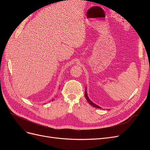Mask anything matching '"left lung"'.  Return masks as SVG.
<instances>
[{"label":"left lung","mask_w":150,"mask_h":150,"mask_svg":"<svg viewBox=\"0 0 150 150\" xmlns=\"http://www.w3.org/2000/svg\"><path fill=\"white\" fill-rule=\"evenodd\" d=\"M84 96H85V98H86V100H87V101L89 103V104H91V105L93 106V107H94V108H99V109H101V108L100 106H98L97 104H94L93 102H92L90 100L89 98H88V96L87 91H86V90H85V95H84Z\"/></svg>","instance_id":"8db88e82"}]
</instances>
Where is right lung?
I'll return each mask as SVG.
<instances>
[{"label": "right lung", "mask_w": 150, "mask_h": 150, "mask_svg": "<svg viewBox=\"0 0 150 150\" xmlns=\"http://www.w3.org/2000/svg\"><path fill=\"white\" fill-rule=\"evenodd\" d=\"M54 99H52V100H51V101H54Z\"/></svg>", "instance_id": "add662e5"}]
</instances>
